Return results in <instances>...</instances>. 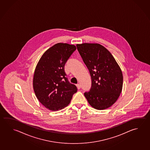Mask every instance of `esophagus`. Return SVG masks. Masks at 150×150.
<instances>
[{
	"label": "esophagus",
	"instance_id": "obj_1",
	"mask_svg": "<svg viewBox=\"0 0 150 150\" xmlns=\"http://www.w3.org/2000/svg\"><path fill=\"white\" fill-rule=\"evenodd\" d=\"M76 87H77V88H78V89H80L81 88V86H80V84H77V85H76Z\"/></svg>",
	"mask_w": 150,
	"mask_h": 150
}]
</instances>
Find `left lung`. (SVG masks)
I'll use <instances>...</instances> for the list:
<instances>
[{
    "mask_svg": "<svg viewBox=\"0 0 150 150\" xmlns=\"http://www.w3.org/2000/svg\"><path fill=\"white\" fill-rule=\"evenodd\" d=\"M77 50L89 70L91 87L84 95L93 108L103 110L116 101L123 87V74L108 50L100 44L83 43Z\"/></svg>",
    "mask_w": 150,
    "mask_h": 150,
    "instance_id": "1",
    "label": "left lung"
}]
</instances>
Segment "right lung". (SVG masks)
Segmentation results:
<instances>
[{
  "label": "right lung",
  "instance_id": "1",
  "mask_svg": "<svg viewBox=\"0 0 150 150\" xmlns=\"http://www.w3.org/2000/svg\"><path fill=\"white\" fill-rule=\"evenodd\" d=\"M76 50L74 45L56 44L45 51L36 67L33 78L36 96L44 106L52 111L67 106L77 91L64 71L65 63Z\"/></svg>",
  "mask_w": 150,
  "mask_h": 150
}]
</instances>
